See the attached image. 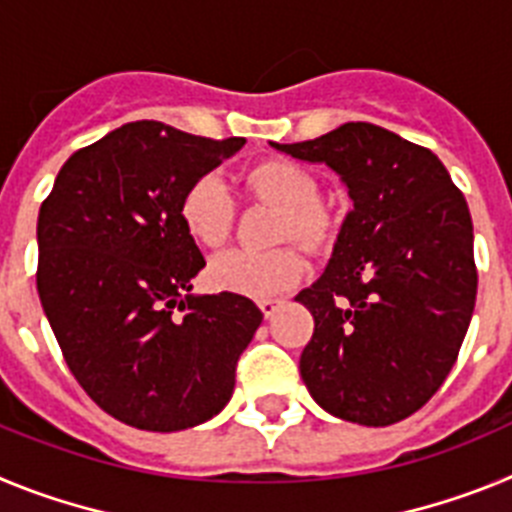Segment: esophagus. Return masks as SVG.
<instances>
[{
    "label": "esophagus",
    "instance_id": "esophagus-1",
    "mask_svg": "<svg viewBox=\"0 0 512 512\" xmlns=\"http://www.w3.org/2000/svg\"><path fill=\"white\" fill-rule=\"evenodd\" d=\"M259 307L261 312H264V318H271V315L282 307V300H259Z\"/></svg>",
    "mask_w": 512,
    "mask_h": 512
}]
</instances>
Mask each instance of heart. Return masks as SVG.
Returning a JSON list of instances; mask_svg holds the SVG:
<instances>
[{
  "label": "heart",
  "instance_id": "heart-1",
  "mask_svg": "<svg viewBox=\"0 0 512 512\" xmlns=\"http://www.w3.org/2000/svg\"><path fill=\"white\" fill-rule=\"evenodd\" d=\"M246 189L266 202L282 207L279 241L315 246L328 233V215L318 205L320 189L315 176L292 161H264L246 174ZM179 220L194 243L217 248L228 241L233 228V197L228 184L217 174L197 176L179 200ZM307 264L292 246L274 251H230L217 253L207 266V284L217 292L243 297H274L287 292L305 277Z\"/></svg>",
  "mask_w": 512,
  "mask_h": 512
}]
</instances>
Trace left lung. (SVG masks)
<instances>
[{
    "instance_id": "left-lung-1",
    "label": "left lung",
    "mask_w": 512,
    "mask_h": 512,
    "mask_svg": "<svg viewBox=\"0 0 512 512\" xmlns=\"http://www.w3.org/2000/svg\"><path fill=\"white\" fill-rule=\"evenodd\" d=\"M271 146L328 164L354 202L325 274L297 295L315 318L300 356L307 390L351 423L405 420L449 377L472 320L467 200L436 153L372 122Z\"/></svg>"
}]
</instances>
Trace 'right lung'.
Returning a JSON list of instances; mask_svg holds the SVG:
<instances>
[{"label":"right lung","instance_id":"add662e5","mask_svg":"<svg viewBox=\"0 0 512 512\" xmlns=\"http://www.w3.org/2000/svg\"><path fill=\"white\" fill-rule=\"evenodd\" d=\"M246 138L128 122L61 166L38 215V295L76 382L140 431L217 415L264 320L248 297L189 295L205 266L179 220L184 189Z\"/></svg>","mask_w":512,"mask_h":512}]
</instances>
